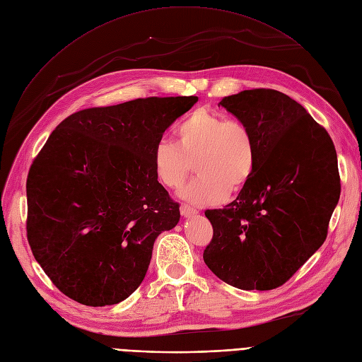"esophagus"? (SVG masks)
Wrapping results in <instances>:
<instances>
[{"label":"esophagus","instance_id":"esophagus-1","mask_svg":"<svg viewBox=\"0 0 362 362\" xmlns=\"http://www.w3.org/2000/svg\"><path fill=\"white\" fill-rule=\"evenodd\" d=\"M180 213H182V216H185V217H191V216L197 214V213H198V210H197V208L191 206V205H187V204H182V206H180Z\"/></svg>","mask_w":362,"mask_h":362}]
</instances>
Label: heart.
<instances>
[{
  "instance_id": "b5f03b06",
  "label": "heart",
  "mask_w": 362,
  "mask_h": 362,
  "mask_svg": "<svg viewBox=\"0 0 362 362\" xmlns=\"http://www.w3.org/2000/svg\"><path fill=\"white\" fill-rule=\"evenodd\" d=\"M175 135L177 144L168 139L156 144L152 161L158 180L168 189L180 187L195 163L198 176L180 192L187 202L220 204L251 180L257 142L243 120L199 108L176 124Z\"/></svg>"
}]
</instances>
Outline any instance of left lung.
I'll use <instances>...</instances> for the list:
<instances>
[{"instance_id": "left-lung-1", "label": "left lung", "mask_w": 362, "mask_h": 362, "mask_svg": "<svg viewBox=\"0 0 362 362\" xmlns=\"http://www.w3.org/2000/svg\"><path fill=\"white\" fill-rule=\"evenodd\" d=\"M218 105L252 129L257 165L233 202L205 211L213 239L204 261L238 289H276L327 238L340 195L336 149L327 130L279 90H242Z\"/></svg>"}]
</instances>
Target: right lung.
<instances>
[{"label": "right lung", "mask_w": 362, "mask_h": 362, "mask_svg": "<svg viewBox=\"0 0 362 362\" xmlns=\"http://www.w3.org/2000/svg\"><path fill=\"white\" fill-rule=\"evenodd\" d=\"M198 97H149L73 112L30 165L26 232L55 288L88 307L114 305L142 283L157 236L179 202L152 151Z\"/></svg>", "instance_id": "1"}]
</instances>
